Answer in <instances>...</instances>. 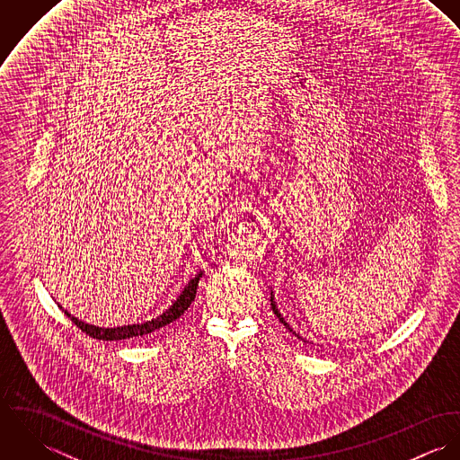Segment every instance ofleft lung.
Masks as SVG:
<instances>
[{"label": "left lung", "mask_w": 460, "mask_h": 460, "mask_svg": "<svg viewBox=\"0 0 460 460\" xmlns=\"http://www.w3.org/2000/svg\"><path fill=\"white\" fill-rule=\"evenodd\" d=\"M272 299H274V297H272V296H270V306H272V312H274V314H276V317H278V319H279V321H281V323H283V326H287V328L290 329V326H288V324H287V323H285V319H283V317H281V314H279V312H278V308H276V305H274V301H272ZM290 331H292V329H290Z\"/></svg>", "instance_id": "obj_1"}]
</instances>
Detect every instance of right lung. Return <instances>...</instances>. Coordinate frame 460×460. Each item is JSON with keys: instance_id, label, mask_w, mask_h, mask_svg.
Masks as SVG:
<instances>
[{"instance_id": "obj_1", "label": "right lung", "mask_w": 460, "mask_h": 460, "mask_svg": "<svg viewBox=\"0 0 460 460\" xmlns=\"http://www.w3.org/2000/svg\"><path fill=\"white\" fill-rule=\"evenodd\" d=\"M199 278H201V272L197 274L193 279H190L184 285V288L177 296H173L170 301H166L164 305H161L155 310H150V312H145V314L134 317L131 321L113 323L110 326H92V324H86L83 321H77L66 310H64V314L77 328L81 329L83 332H86L88 336H92V338L106 340V341L139 340V338H145L148 334H154L159 329L166 328L168 324L177 321L191 306V303L195 301V296H197Z\"/></svg>"}]
</instances>
